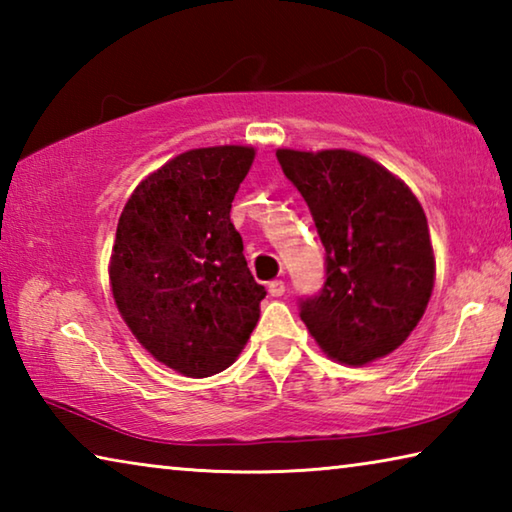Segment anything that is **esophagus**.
Masks as SVG:
<instances>
[{"label":"esophagus","instance_id":"1","mask_svg":"<svg viewBox=\"0 0 512 512\" xmlns=\"http://www.w3.org/2000/svg\"><path fill=\"white\" fill-rule=\"evenodd\" d=\"M284 291H287V287H284V282H282V280H273V282H268V293H271L273 298H280V296H284Z\"/></svg>","mask_w":512,"mask_h":512}]
</instances>
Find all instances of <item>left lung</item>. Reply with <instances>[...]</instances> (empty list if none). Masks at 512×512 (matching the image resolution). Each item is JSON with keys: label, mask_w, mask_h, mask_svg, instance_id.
Here are the masks:
<instances>
[{"label": "left lung", "mask_w": 512, "mask_h": 512, "mask_svg": "<svg viewBox=\"0 0 512 512\" xmlns=\"http://www.w3.org/2000/svg\"><path fill=\"white\" fill-rule=\"evenodd\" d=\"M325 246V284L300 318L332 359L363 366L406 341L433 289L427 216L413 192L366 155L280 149Z\"/></svg>", "instance_id": "1"}]
</instances>
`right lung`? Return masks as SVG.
Returning <instances> with one entry per match:
<instances>
[{"instance_id":"obj_1","label":"right lung","mask_w":512,"mask_h":512,"mask_svg":"<svg viewBox=\"0 0 512 512\" xmlns=\"http://www.w3.org/2000/svg\"><path fill=\"white\" fill-rule=\"evenodd\" d=\"M250 146L180 153L142 180L117 223L110 284L135 339L164 366L210 377L244 350L266 289L230 221Z\"/></svg>"}]
</instances>
